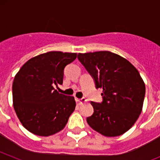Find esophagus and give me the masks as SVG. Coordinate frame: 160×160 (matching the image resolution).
I'll return each instance as SVG.
<instances>
[{
	"label": "esophagus",
	"mask_w": 160,
	"mask_h": 160,
	"mask_svg": "<svg viewBox=\"0 0 160 160\" xmlns=\"http://www.w3.org/2000/svg\"><path fill=\"white\" fill-rule=\"evenodd\" d=\"M76 102L78 103V105H82V104H83V103L87 102V99L85 98H76Z\"/></svg>",
	"instance_id": "obj_1"
}]
</instances>
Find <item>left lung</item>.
Instances as JSON below:
<instances>
[{
	"label": "left lung",
	"instance_id": "8db88e82",
	"mask_svg": "<svg viewBox=\"0 0 160 160\" xmlns=\"http://www.w3.org/2000/svg\"><path fill=\"white\" fill-rule=\"evenodd\" d=\"M78 58L102 89V103L91 102L94 114L87 118L90 128L107 137L131 129L141 114L145 83L129 61L110 51L78 53Z\"/></svg>",
	"mask_w": 160,
	"mask_h": 160
}]
</instances>
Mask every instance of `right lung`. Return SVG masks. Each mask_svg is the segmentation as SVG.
I'll use <instances>...</instances> for the list:
<instances>
[{"instance_id":"add662e5","label":"right lung","mask_w":160,"mask_h":160,"mask_svg":"<svg viewBox=\"0 0 160 160\" xmlns=\"http://www.w3.org/2000/svg\"><path fill=\"white\" fill-rule=\"evenodd\" d=\"M76 53L51 51L28 60L12 82V105L24 128L39 136H49L66 127L76 102L73 96L59 94L53 86L62 84L66 65Z\"/></svg>"}]
</instances>
